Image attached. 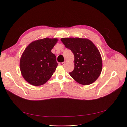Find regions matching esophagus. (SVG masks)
<instances>
[{
    "label": "esophagus",
    "mask_w": 127,
    "mask_h": 127,
    "mask_svg": "<svg viewBox=\"0 0 127 127\" xmlns=\"http://www.w3.org/2000/svg\"><path fill=\"white\" fill-rule=\"evenodd\" d=\"M65 62H62V63H59V64L60 65H64V64H65Z\"/></svg>",
    "instance_id": "esophagus-1"
}]
</instances>
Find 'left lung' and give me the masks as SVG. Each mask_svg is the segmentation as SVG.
Listing matches in <instances>:
<instances>
[{
	"instance_id": "8db88e82",
	"label": "left lung",
	"mask_w": 127,
	"mask_h": 127,
	"mask_svg": "<svg viewBox=\"0 0 127 127\" xmlns=\"http://www.w3.org/2000/svg\"><path fill=\"white\" fill-rule=\"evenodd\" d=\"M65 46L74 55V69L69 72L80 84L88 85L93 83L100 75L102 59L99 50L87 39L62 38Z\"/></svg>"
}]
</instances>
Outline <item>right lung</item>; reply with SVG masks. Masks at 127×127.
<instances>
[{
    "mask_svg": "<svg viewBox=\"0 0 127 127\" xmlns=\"http://www.w3.org/2000/svg\"><path fill=\"white\" fill-rule=\"evenodd\" d=\"M57 39L44 38L31 43L20 59V70L24 79L30 84L44 85L52 76L58 63L51 50Z\"/></svg>",
    "mask_w": 127,
    "mask_h": 127,
    "instance_id": "obj_1",
    "label": "right lung"
}]
</instances>
